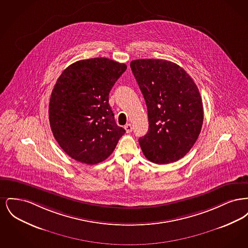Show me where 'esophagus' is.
Here are the masks:
<instances>
[{
    "label": "esophagus",
    "instance_id": "1",
    "mask_svg": "<svg viewBox=\"0 0 248 248\" xmlns=\"http://www.w3.org/2000/svg\"><path fill=\"white\" fill-rule=\"evenodd\" d=\"M124 129L126 131V133H130V132H132V125H131L130 124H125V125H124Z\"/></svg>",
    "mask_w": 248,
    "mask_h": 248
}]
</instances>
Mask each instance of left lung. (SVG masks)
<instances>
[{
    "label": "left lung",
    "mask_w": 248,
    "mask_h": 248,
    "mask_svg": "<svg viewBox=\"0 0 248 248\" xmlns=\"http://www.w3.org/2000/svg\"><path fill=\"white\" fill-rule=\"evenodd\" d=\"M146 101L148 133L139 142L145 157L165 165L184 157L200 135L203 109L191 77L176 63L137 59L130 63Z\"/></svg>",
    "instance_id": "1"
}]
</instances>
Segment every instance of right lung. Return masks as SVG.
<instances>
[{"instance_id":"add662e5","label":"right lung","mask_w":248,"mask_h":248,"mask_svg":"<svg viewBox=\"0 0 248 248\" xmlns=\"http://www.w3.org/2000/svg\"><path fill=\"white\" fill-rule=\"evenodd\" d=\"M126 65L106 58L79 60L61 73L49 102V122L62 150L87 165L112 154L125 130L117 125L108 94Z\"/></svg>"}]
</instances>
